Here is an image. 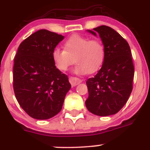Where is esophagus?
Wrapping results in <instances>:
<instances>
[{"label": "esophagus", "instance_id": "obj_1", "mask_svg": "<svg viewBox=\"0 0 150 150\" xmlns=\"http://www.w3.org/2000/svg\"><path fill=\"white\" fill-rule=\"evenodd\" d=\"M69 81L71 83V84L72 85V86H75L76 85H78L79 83H82V79H79L77 77H74V76H71L70 79H69Z\"/></svg>", "mask_w": 150, "mask_h": 150}]
</instances>
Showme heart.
<instances>
[{
	"mask_svg": "<svg viewBox=\"0 0 150 150\" xmlns=\"http://www.w3.org/2000/svg\"><path fill=\"white\" fill-rule=\"evenodd\" d=\"M64 49L55 48L52 52L54 64L61 71H67L75 62L76 74H93L100 68L105 59V46L98 39L74 34L64 42Z\"/></svg>",
	"mask_w": 150,
	"mask_h": 150,
	"instance_id": "heart-1",
	"label": "heart"
}]
</instances>
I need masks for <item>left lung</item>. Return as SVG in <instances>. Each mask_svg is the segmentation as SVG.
Wrapping results in <instances>:
<instances>
[{
	"label": "left lung",
	"instance_id": "obj_1",
	"mask_svg": "<svg viewBox=\"0 0 150 150\" xmlns=\"http://www.w3.org/2000/svg\"><path fill=\"white\" fill-rule=\"evenodd\" d=\"M93 30L88 31L99 34L106 56L98 74L87 79L86 106L97 116H110L124 107L132 93L134 75L132 52L128 42L110 27L101 25Z\"/></svg>",
	"mask_w": 150,
	"mask_h": 150
}]
</instances>
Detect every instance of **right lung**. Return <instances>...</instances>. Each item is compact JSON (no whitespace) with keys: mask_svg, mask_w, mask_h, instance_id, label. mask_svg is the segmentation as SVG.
Wrapping results in <instances>:
<instances>
[{"mask_svg":"<svg viewBox=\"0 0 150 150\" xmlns=\"http://www.w3.org/2000/svg\"><path fill=\"white\" fill-rule=\"evenodd\" d=\"M64 36L39 30L18 46L13 66V89L22 109L36 120H48L61 111L71 88L68 77L56 68L52 52Z\"/></svg>","mask_w":150,"mask_h":150,"instance_id":"right-lung-1","label":"right lung"}]
</instances>
